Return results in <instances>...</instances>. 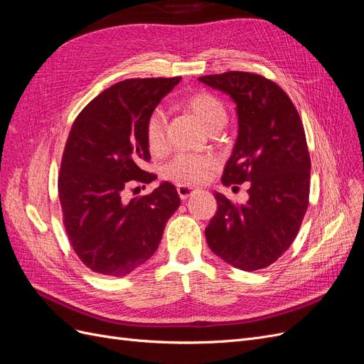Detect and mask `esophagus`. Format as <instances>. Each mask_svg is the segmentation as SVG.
<instances>
[{"mask_svg":"<svg viewBox=\"0 0 364 364\" xmlns=\"http://www.w3.org/2000/svg\"><path fill=\"white\" fill-rule=\"evenodd\" d=\"M176 190H178V194L182 200L188 199V197L194 193V188H191V186H185V185H179Z\"/></svg>","mask_w":364,"mask_h":364,"instance_id":"1","label":"esophagus"}]
</instances>
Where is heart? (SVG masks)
<instances>
[{"mask_svg":"<svg viewBox=\"0 0 364 364\" xmlns=\"http://www.w3.org/2000/svg\"><path fill=\"white\" fill-rule=\"evenodd\" d=\"M182 105L209 132H218L226 124L228 109L225 103L213 94L205 91L194 92L186 97ZM144 138L151 155H162L167 150L165 114L162 112V109H153L147 115L144 123ZM215 167L217 159L214 156L179 153L164 165L162 178L176 185L190 186L203 182Z\"/></svg>","mask_w":364,"mask_h":364,"instance_id":"obj_1","label":"heart"}]
</instances>
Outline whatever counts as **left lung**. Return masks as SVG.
Returning <instances> with one entry per match:
<instances>
[{
    "label": "left lung",
    "instance_id": "obj_1",
    "mask_svg": "<svg viewBox=\"0 0 364 364\" xmlns=\"http://www.w3.org/2000/svg\"><path fill=\"white\" fill-rule=\"evenodd\" d=\"M199 80L234 98L238 136L222 182H250L245 205L215 193L217 213L205 229L211 250L230 266L255 272L294 241L310 197L311 161L304 124L282 87L261 74L228 71Z\"/></svg>",
    "mask_w": 364,
    "mask_h": 364
}]
</instances>
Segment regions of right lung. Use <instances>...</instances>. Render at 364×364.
<instances>
[{"label": "right lung", "mask_w": 364, "mask_h": 364, "mask_svg": "<svg viewBox=\"0 0 364 364\" xmlns=\"http://www.w3.org/2000/svg\"><path fill=\"white\" fill-rule=\"evenodd\" d=\"M181 77L127 79L87 103L71 126L58 179L63 226L87 269L124 277L156 252L167 220L181 199L170 182L147 196L123 200L156 174L144 138L147 115Z\"/></svg>", "instance_id": "right-lung-1"}]
</instances>
